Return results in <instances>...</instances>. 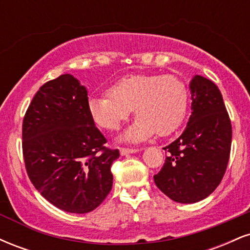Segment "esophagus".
<instances>
[{
	"mask_svg": "<svg viewBox=\"0 0 250 250\" xmlns=\"http://www.w3.org/2000/svg\"><path fill=\"white\" fill-rule=\"evenodd\" d=\"M139 150H140L139 148H121L120 149V153H121V155H127V154L137 153Z\"/></svg>",
	"mask_w": 250,
	"mask_h": 250,
	"instance_id": "34e87169",
	"label": "esophagus"
}]
</instances>
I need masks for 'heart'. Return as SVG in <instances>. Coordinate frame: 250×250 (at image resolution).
<instances>
[{
    "mask_svg": "<svg viewBox=\"0 0 250 250\" xmlns=\"http://www.w3.org/2000/svg\"><path fill=\"white\" fill-rule=\"evenodd\" d=\"M93 121L105 130H117L134 109L136 121L123 140L140 142L157 133L167 136L185 120L188 109V89L174 75L130 74L108 89V94L89 99Z\"/></svg>",
    "mask_w": 250,
    "mask_h": 250,
    "instance_id": "heart-1",
    "label": "heart"
}]
</instances>
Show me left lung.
<instances>
[{
  "instance_id": "8db88e82",
  "label": "left lung",
  "mask_w": 250,
  "mask_h": 250,
  "mask_svg": "<svg viewBox=\"0 0 250 250\" xmlns=\"http://www.w3.org/2000/svg\"><path fill=\"white\" fill-rule=\"evenodd\" d=\"M191 115L179 139L165 147L166 162L155 185L169 199L194 203L221 183L231 147V123L220 89L196 75L191 80Z\"/></svg>"
}]
</instances>
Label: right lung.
Segmentation results:
<instances>
[{"instance_id": "1", "label": "right lung", "mask_w": 250, "mask_h": 250, "mask_svg": "<svg viewBox=\"0 0 250 250\" xmlns=\"http://www.w3.org/2000/svg\"><path fill=\"white\" fill-rule=\"evenodd\" d=\"M22 150L31 183L64 211L99 207L113 186L119 149L105 147L88 109L87 89L70 74L42 85L22 125Z\"/></svg>"}]
</instances>
